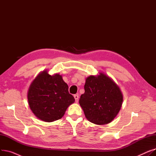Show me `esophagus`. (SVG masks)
I'll use <instances>...</instances> for the list:
<instances>
[{
	"mask_svg": "<svg viewBox=\"0 0 156 156\" xmlns=\"http://www.w3.org/2000/svg\"><path fill=\"white\" fill-rule=\"evenodd\" d=\"M74 98H75V102L76 103H78V98H79L78 95H74Z\"/></svg>",
	"mask_w": 156,
	"mask_h": 156,
	"instance_id": "esophagus-1",
	"label": "esophagus"
}]
</instances>
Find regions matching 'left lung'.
<instances>
[{"label":"left lung","mask_w":156,"mask_h":156,"mask_svg":"<svg viewBox=\"0 0 156 156\" xmlns=\"http://www.w3.org/2000/svg\"><path fill=\"white\" fill-rule=\"evenodd\" d=\"M85 93L80 105L86 118L98 125L111 122L119 112L123 97L118 85L108 76L100 73L87 78Z\"/></svg>","instance_id":"left-lung-1"}]
</instances>
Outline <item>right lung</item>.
Returning a JSON list of instances; mask_svg holds the SVG:
<instances>
[{
	"label": "right lung",
	"mask_w": 156,
	"mask_h": 156,
	"mask_svg": "<svg viewBox=\"0 0 156 156\" xmlns=\"http://www.w3.org/2000/svg\"><path fill=\"white\" fill-rule=\"evenodd\" d=\"M27 97L33 113L45 122L61 119L67 108L75 102L62 76L59 74L51 76L47 70L39 73L32 81Z\"/></svg>",
	"instance_id": "add662e5"
}]
</instances>
